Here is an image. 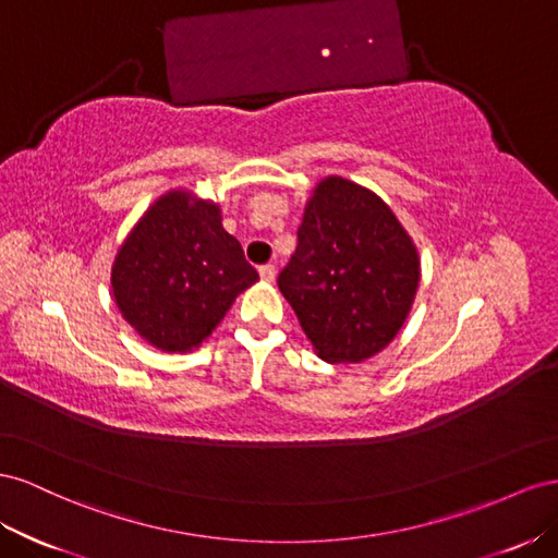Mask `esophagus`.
<instances>
[{"instance_id":"1","label":"esophagus","mask_w":558,"mask_h":558,"mask_svg":"<svg viewBox=\"0 0 558 558\" xmlns=\"http://www.w3.org/2000/svg\"><path fill=\"white\" fill-rule=\"evenodd\" d=\"M259 276H262V280L270 282V280L276 278V266H274V264H264V266H259Z\"/></svg>"}]
</instances>
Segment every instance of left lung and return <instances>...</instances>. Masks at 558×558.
Returning a JSON list of instances; mask_svg holds the SVG:
<instances>
[{"instance_id": "left-lung-1", "label": "left lung", "mask_w": 558, "mask_h": 558, "mask_svg": "<svg viewBox=\"0 0 558 558\" xmlns=\"http://www.w3.org/2000/svg\"><path fill=\"white\" fill-rule=\"evenodd\" d=\"M421 280L418 254L388 205L343 178L308 201L278 288L325 362H362L404 325Z\"/></svg>"}]
</instances>
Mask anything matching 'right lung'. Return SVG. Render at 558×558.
<instances>
[{
	"mask_svg": "<svg viewBox=\"0 0 558 558\" xmlns=\"http://www.w3.org/2000/svg\"><path fill=\"white\" fill-rule=\"evenodd\" d=\"M259 280L219 208L186 191L156 201L125 238L111 268L117 306L151 345L184 353L221 323L233 299Z\"/></svg>",
	"mask_w": 558,
	"mask_h": 558,
	"instance_id": "obj_1",
	"label": "right lung"
}]
</instances>
